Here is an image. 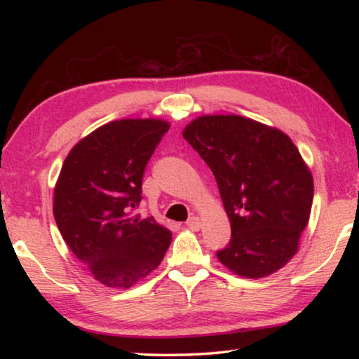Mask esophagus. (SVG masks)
<instances>
[{
    "label": "esophagus",
    "instance_id": "esophagus-1",
    "mask_svg": "<svg viewBox=\"0 0 359 359\" xmlns=\"http://www.w3.org/2000/svg\"><path fill=\"white\" fill-rule=\"evenodd\" d=\"M187 226L190 228L191 231H199V229H201V220H199L198 217H191L190 220L187 222Z\"/></svg>",
    "mask_w": 359,
    "mask_h": 359
}]
</instances>
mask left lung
<instances>
[{"mask_svg":"<svg viewBox=\"0 0 359 359\" xmlns=\"http://www.w3.org/2000/svg\"><path fill=\"white\" fill-rule=\"evenodd\" d=\"M182 135L214 172L231 223L217 253L236 276L274 274L299 250L313 177L290 136L241 115H201Z\"/></svg>","mask_w":359,"mask_h":359,"instance_id":"8db88e82","label":"left lung"}]
</instances>
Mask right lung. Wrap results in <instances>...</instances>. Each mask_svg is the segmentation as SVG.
Returning <instances> with one entry per match:
<instances>
[{
  "label": "right lung",
  "instance_id": "right-lung-1",
  "mask_svg": "<svg viewBox=\"0 0 359 359\" xmlns=\"http://www.w3.org/2000/svg\"><path fill=\"white\" fill-rule=\"evenodd\" d=\"M169 130L161 118H121L81 139L66 156L53 190V217L63 239L95 280L130 288L160 266L172 233L133 209L142 175Z\"/></svg>",
  "mask_w": 359,
  "mask_h": 359
}]
</instances>
